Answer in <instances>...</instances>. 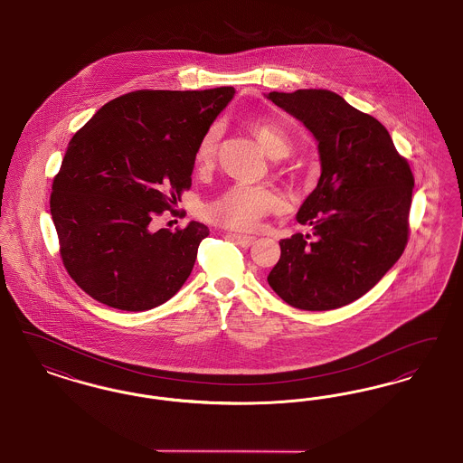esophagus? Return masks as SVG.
I'll return each instance as SVG.
<instances>
[{
    "label": "esophagus",
    "mask_w": 463,
    "mask_h": 463,
    "mask_svg": "<svg viewBox=\"0 0 463 463\" xmlns=\"http://www.w3.org/2000/svg\"><path fill=\"white\" fill-rule=\"evenodd\" d=\"M232 241L238 242L242 248H248L255 242V236H246V234H231Z\"/></svg>",
    "instance_id": "34e87169"
}]
</instances>
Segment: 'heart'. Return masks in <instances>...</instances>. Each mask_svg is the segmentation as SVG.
I'll use <instances>...</instances> for the list:
<instances>
[{"instance_id":"obj_1","label":"heart","mask_w":463,"mask_h":463,"mask_svg":"<svg viewBox=\"0 0 463 463\" xmlns=\"http://www.w3.org/2000/svg\"><path fill=\"white\" fill-rule=\"evenodd\" d=\"M248 130L262 144L265 151L272 157H283L291 151V135L287 127L270 116H259L248 121ZM222 127L213 123L206 132L199 137L194 151V161L199 168H208L215 163ZM279 206L278 194L265 185L234 184L225 189L221 196L208 201L203 206V217L215 225L250 231L259 225L267 213L274 212Z\"/></svg>"}]
</instances>
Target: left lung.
Wrapping results in <instances>:
<instances>
[{"label": "left lung", "instance_id": "8db88e82", "mask_svg": "<svg viewBox=\"0 0 463 463\" xmlns=\"http://www.w3.org/2000/svg\"><path fill=\"white\" fill-rule=\"evenodd\" d=\"M319 142L321 176L297 221L312 234L281 240L270 288L302 310L344 307L402 255L415 178L387 128L328 90L270 91Z\"/></svg>", "mask_w": 463, "mask_h": 463}]
</instances>
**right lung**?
I'll return each mask as SVG.
<instances>
[{
  "label": "right lung",
  "instance_id": "add662e5",
  "mask_svg": "<svg viewBox=\"0 0 463 463\" xmlns=\"http://www.w3.org/2000/svg\"><path fill=\"white\" fill-rule=\"evenodd\" d=\"M234 95L135 90L102 106L71 138L50 212L72 281L100 304L140 312L187 281L210 231L153 229L191 189L199 137Z\"/></svg>",
  "mask_w": 463,
  "mask_h": 463
}]
</instances>
